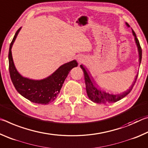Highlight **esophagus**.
Segmentation results:
<instances>
[{"mask_svg":"<svg viewBox=\"0 0 148 148\" xmlns=\"http://www.w3.org/2000/svg\"><path fill=\"white\" fill-rule=\"evenodd\" d=\"M77 61H78V62H84V59H83V57H79L77 58Z\"/></svg>","mask_w":148,"mask_h":148,"instance_id":"esophagus-1","label":"esophagus"}]
</instances>
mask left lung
Returning <instances> with one entry per match:
<instances>
[{
  "label": "left lung",
  "mask_w": 148,
  "mask_h": 148,
  "mask_svg": "<svg viewBox=\"0 0 148 148\" xmlns=\"http://www.w3.org/2000/svg\"><path fill=\"white\" fill-rule=\"evenodd\" d=\"M127 27H130L129 25L127 23H125ZM132 29V32L133 36H134L135 42L138 47V55H139V65H140L142 61V49L140 47V45L139 43L138 40L136 35L135 34L133 29ZM80 67L84 71V79H85V83H86V91L87 96H88L89 99L91 100V101L95 102V103L98 104H108V103H113V102H116L124 98L125 96L128 95L132 89V87L134 86L135 83H136L138 74L136 76V77L132 82V84L131 85L129 89L126 90V91L121 92L119 94H116V93H112L111 92H108L107 91H105L103 89H101L97 87L94 83L93 80L90 76L88 72L86 71V69L84 68L83 65H80Z\"/></svg>",
  "instance_id": "obj_1"
}]
</instances>
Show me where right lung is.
I'll use <instances>...</instances> for the list:
<instances>
[{"instance_id":"1","label":"right lung","mask_w":148,"mask_h":148,"mask_svg":"<svg viewBox=\"0 0 148 148\" xmlns=\"http://www.w3.org/2000/svg\"><path fill=\"white\" fill-rule=\"evenodd\" d=\"M22 27L17 30L10 46L9 71L12 83L19 93L29 101L36 104H48L58 96L62 84L71 70L77 66L76 60L66 62L45 78L33 79L23 77L15 66L12 54V47Z\"/></svg>"}]
</instances>
